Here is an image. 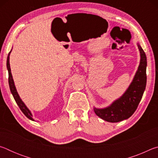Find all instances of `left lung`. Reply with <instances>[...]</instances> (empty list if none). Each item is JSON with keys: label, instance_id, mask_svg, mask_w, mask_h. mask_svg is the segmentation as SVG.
Listing matches in <instances>:
<instances>
[{"label": "left lung", "instance_id": "8db88e82", "mask_svg": "<svg viewBox=\"0 0 158 158\" xmlns=\"http://www.w3.org/2000/svg\"><path fill=\"white\" fill-rule=\"evenodd\" d=\"M137 45L141 56L140 63L129 88L108 107L94 108L96 115L106 121L117 123L127 119L135 113L142 98L146 85L147 60L142 48L139 44Z\"/></svg>", "mask_w": 158, "mask_h": 158}]
</instances>
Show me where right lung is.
Here are the masks:
<instances>
[{"instance_id":"add662e5","label":"right lung","mask_w":158,"mask_h":158,"mask_svg":"<svg viewBox=\"0 0 158 158\" xmlns=\"http://www.w3.org/2000/svg\"><path fill=\"white\" fill-rule=\"evenodd\" d=\"M12 51V50H11ZM11 51H10V53H8V56H7V70H8V82H9V85H10V91H11L12 94L14 97V99L16 101V102L19 106V107L20 108L21 111L23 112V114L25 116L29 118L30 120H32V121H34L33 118H32V114L30 110L26 107V106L25 105V104L23 102L22 100H21V98H19V95H18V93L17 91V89H16L15 85V83H14V80L12 79V73H11V69H10V53H11Z\"/></svg>"}]
</instances>
